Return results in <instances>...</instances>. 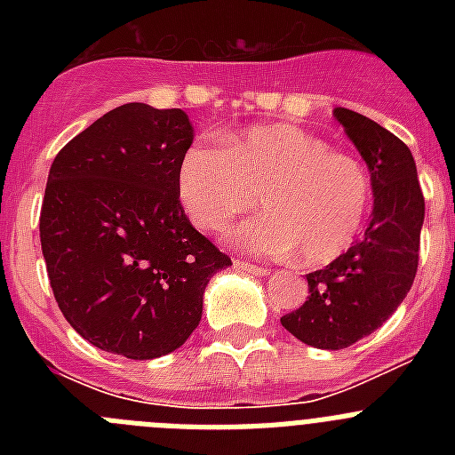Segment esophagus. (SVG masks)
<instances>
[{
  "label": "esophagus",
  "instance_id": "1",
  "mask_svg": "<svg viewBox=\"0 0 455 455\" xmlns=\"http://www.w3.org/2000/svg\"><path fill=\"white\" fill-rule=\"evenodd\" d=\"M235 267H236V268H241V271L252 273V275H268V273H271V268H268V267H257V264L241 262V259H236Z\"/></svg>",
  "mask_w": 455,
  "mask_h": 455
}]
</instances>
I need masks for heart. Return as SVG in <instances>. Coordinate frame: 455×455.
<instances>
[{
	"mask_svg": "<svg viewBox=\"0 0 455 455\" xmlns=\"http://www.w3.org/2000/svg\"><path fill=\"white\" fill-rule=\"evenodd\" d=\"M178 191L200 230H225L259 207L232 235L243 251L291 255L307 267L335 262L355 243L371 209V178L360 159L319 136L268 124L225 136L220 150L191 146L178 168Z\"/></svg>",
	"mask_w": 455,
	"mask_h": 455,
	"instance_id": "1",
	"label": "heart"
}]
</instances>
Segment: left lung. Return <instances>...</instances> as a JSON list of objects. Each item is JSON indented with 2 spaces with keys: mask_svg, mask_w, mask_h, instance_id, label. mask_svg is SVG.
Returning a JSON list of instances; mask_svg holds the SVG:
<instances>
[{
  "mask_svg": "<svg viewBox=\"0 0 455 455\" xmlns=\"http://www.w3.org/2000/svg\"><path fill=\"white\" fill-rule=\"evenodd\" d=\"M332 114L367 162L373 212L344 255L307 273V300L280 323L307 347L339 351L378 331L408 296L419 264L424 193L399 136L351 108Z\"/></svg>",
  "mask_w": 455,
  "mask_h": 455,
  "instance_id": "obj_1",
  "label": "left lung"
}]
</instances>
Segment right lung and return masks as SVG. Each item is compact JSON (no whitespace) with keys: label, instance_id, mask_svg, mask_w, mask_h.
I'll use <instances>...</instances> for the list:
<instances>
[{"label":"right lung","instance_id":"1","mask_svg":"<svg viewBox=\"0 0 455 455\" xmlns=\"http://www.w3.org/2000/svg\"><path fill=\"white\" fill-rule=\"evenodd\" d=\"M193 143L182 108L123 104L56 155L40 246L68 323L130 360L172 353L203 316L225 252L188 223L178 168Z\"/></svg>","mask_w":455,"mask_h":455}]
</instances>
